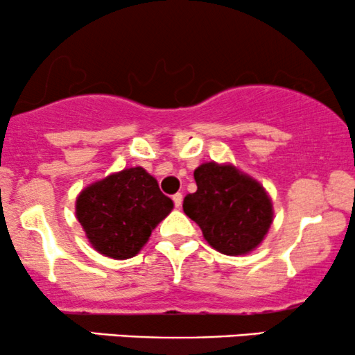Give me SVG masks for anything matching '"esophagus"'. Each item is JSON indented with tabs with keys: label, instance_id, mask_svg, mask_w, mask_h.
Wrapping results in <instances>:
<instances>
[{
	"label": "esophagus",
	"instance_id": "obj_1",
	"mask_svg": "<svg viewBox=\"0 0 355 355\" xmlns=\"http://www.w3.org/2000/svg\"><path fill=\"white\" fill-rule=\"evenodd\" d=\"M182 200H183L182 193H175L173 195V203H175V207H177V209H180V207H182Z\"/></svg>",
	"mask_w": 355,
	"mask_h": 355
}]
</instances>
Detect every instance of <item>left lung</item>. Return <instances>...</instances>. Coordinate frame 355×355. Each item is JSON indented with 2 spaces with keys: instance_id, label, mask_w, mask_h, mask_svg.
<instances>
[{
  "instance_id": "left-lung-1",
  "label": "left lung",
  "mask_w": 355,
  "mask_h": 355,
  "mask_svg": "<svg viewBox=\"0 0 355 355\" xmlns=\"http://www.w3.org/2000/svg\"><path fill=\"white\" fill-rule=\"evenodd\" d=\"M197 191L183 200V211L202 229L215 250L243 255L262 242L274 210L259 182L234 165L202 164L193 172Z\"/></svg>"
}]
</instances>
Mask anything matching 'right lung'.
<instances>
[{
    "instance_id": "add662e5",
    "label": "right lung",
    "mask_w": 355,
    "mask_h": 355,
    "mask_svg": "<svg viewBox=\"0 0 355 355\" xmlns=\"http://www.w3.org/2000/svg\"><path fill=\"white\" fill-rule=\"evenodd\" d=\"M173 202L141 166L92 183L76 198V218L93 248L112 259L137 255Z\"/></svg>"
}]
</instances>
